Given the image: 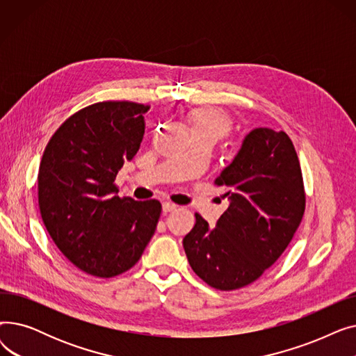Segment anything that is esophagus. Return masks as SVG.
Masks as SVG:
<instances>
[{
    "label": "esophagus",
    "mask_w": 356,
    "mask_h": 356,
    "mask_svg": "<svg viewBox=\"0 0 356 356\" xmlns=\"http://www.w3.org/2000/svg\"><path fill=\"white\" fill-rule=\"evenodd\" d=\"M176 209H177V204H175V203H170V202L163 203V213H168V212L176 211Z\"/></svg>",
    "instance_id": "1"
}]
</instances>
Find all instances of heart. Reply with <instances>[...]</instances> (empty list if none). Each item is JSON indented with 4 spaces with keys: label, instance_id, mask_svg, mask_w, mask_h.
<instances>
[{
    "label": "heart",
    "instance_id": "1",
    "mask_svg": "<svg viewBox=\"0 0 356 356\" xmlns=\"http://www.w3.org/2000/svg\"><path fill=\"white\" fill-rule=\"evenodd\" d=\"M188 121L193 137H209L219 141L232 128V120L225 111L215 106H200L189 112Z\"/></svg>",
    "mask_w": 356,
    "mask_h": 356
}]
</instances>
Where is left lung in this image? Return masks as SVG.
Listing matches in <instances>:
<instances>
[{
  "label": "left lung",
  "mask_w": 356,
  "mask_h": 356,
  "mask_svg": "<svg viewBox=\"0 0 356 356\" xmlns=\"http://www.w3.org/2000/svg\"><path fill=\"white\" fill-rule=\"evenodd\" d=\"M215 183L229 208L216 227L196 213L183 238L192 270L218 290H236L270 268L300 225L306 196L302 168L284 131L255 128Z\"/></svg>",
  "instance_id": "obj_1"
}]
</instances>
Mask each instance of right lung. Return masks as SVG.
Here are the masks:
<instances>
[{
	"instance_id": "add662e5",
	"label": "right lung",
	"mask_w": 356,
	"mask_h": 356,
	"mask_svg": "<svg viewBox=\"0 0 356 356\" xmlns=\"http://www.w3.org/2000/svg\"><path fill=\"white\" fill-rule=\"evenodd\" d=\"M147 105L108 101L81 109L49 141L39 168V208L54 244L95 277L133 267L156 232L159 200L121 199L114 180L137 154Z\"/></svg>"
}]
</instances>
